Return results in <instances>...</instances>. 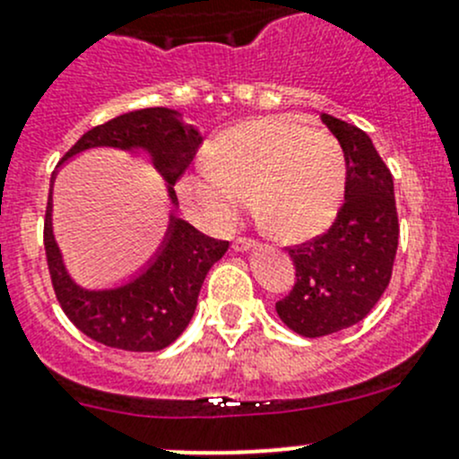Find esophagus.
Segmentation results:
<instances>
[{
	"mask_svg": "<svg viewBox=\"0 0 459 459\" xmlns=\"http://www.w3.org/2000/svg\"><path fill=\"white\" fill-rule=\"evenodd\" d=\"M256 246V241H252V238H246V237H238L237 241H234V250L237 252H247V250H252V247Z\"/></svg>",
	"mask_w": 459,
	"mask_h": 459,
	"instance_id": "obj_1",
	"label": "esophagus"
}]
</instances>
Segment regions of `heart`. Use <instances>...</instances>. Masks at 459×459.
Here are the masks:
<instances>
[{"label":"heart","instance_id":"b5f03b06","mask_svg":"<svg viewBox=\"0 0 459 459\" xmlns=\"http://www.w3.org/2000/svg\"><path fill=\"white\" fill-rule=\"evenodd\" d=\"M338 139L286 117H261L225 130L213 142L209 169L191 178V194L222 225L237 221L250 195L256 218L279 241L316 237L344 194Z\"/></svg>","mask_w":459,"mask_h":459}]
</instances>
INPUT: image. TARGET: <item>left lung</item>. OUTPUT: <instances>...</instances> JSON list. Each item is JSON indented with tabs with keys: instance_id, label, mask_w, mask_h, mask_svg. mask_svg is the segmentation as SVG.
Here are the masks:
<instances>
[{
	"instance_id": "obj_1",
	"label": "left lung",
	"mask_w": 459,
	"mask_h": 459,
	"mask_svg": "<svg viewBox=\"0 0 459 459\" xmlns=\"http://www.w3.org/2000/svg\"><path fill=\"white\" fill-rule=\"evenodd\" d=\"M320 117L344 152V204L325 234L288 247L295 286L274 307L283 325L304 338L338 333L363 320L390 283L399 246L394 182L369 134Z\"/></svg>"
}]
</instances>
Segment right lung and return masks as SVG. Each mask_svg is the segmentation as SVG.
I'll return each mask as SVG.
<instances>
[{"instance_id": "obj_1", "label": "right lung", "mask_w": 459, "mask_h": 459, "mask_svg": "<svg viewBox=\"0 0 459 459\" xmlns=\"http://www.w3.org/2000/svg\"><path fill=\"white\" fill-rule=\"evenodd\" d=\"M203 143L194 124L169 108L126 112L87 130L60 160L90 148L143 151L167 180L169 198L178 207L176 185ZM230 241L204 237L194 225L169 216L167 237L146 268L117 288L87 290L69 277L51 227V194L45 218V252L51 283L65 316L96 342L124 351H160L180 338L191 322L209 268L222 259Z\"/></svg>"}]
</instances>
